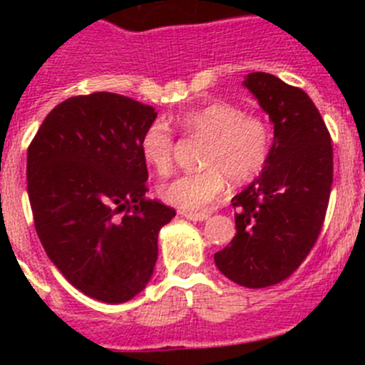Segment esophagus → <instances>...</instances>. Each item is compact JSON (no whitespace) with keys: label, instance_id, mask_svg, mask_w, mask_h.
I'll return each mask as SVG.
<instances>
[{"label":"esophagus","instance_id":"obj_1","mask_svg":"<svg viewBox=\"0 0 365 365\" xmlns=\"http://www.w3.org/2000/svg\"><path fill=\"white\" fill-rule=\"evenodd\" d=\"M180 215L185 217V219L194 220V222H201V220L208 219V213H190V212H180Z\"/></svg>","mask_w":365,"mask_h":365}]
</instances>
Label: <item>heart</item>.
I'll return each instance as SVG.
<instances>
[{
    "instance_id": "b5f03b06",
    "label": "heart",
    "mask_w": 365,
    "mask_h": 365,
    "mask_svg": "<svg viewBox=\"0 0 365 365\" xmlns=\"http://www.w3.org/2000/svg\"><path fill=\"white\" fill-rule=\"evenodd\" d=\"M180 130L203 139L196 173L176 176L159 187L164 203L182 212L200 213L224 194L230 180L244 185L256 178L267 165L272 152V128L264 118L244 113L227 101H212L175 118ZM175 138L162 121H153L143 132L139 152L148 168L168 175L173 165Z\"/></svg>"
}]
</instances>
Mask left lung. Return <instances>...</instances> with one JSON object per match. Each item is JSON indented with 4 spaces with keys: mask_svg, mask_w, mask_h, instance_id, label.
Masks as SVG:
<instances>
[{
    "mask_svg": "<svg viewBox=\"0 0 365 365\" xmlns=\"http://www.w3.org/2000/svg\"><path fill=\"white\" fill-rule=\"evenodd\" d=\"M245 88L274 123V145L259 178L231 200L237 235L215 252V264L245 288L288 279L314 247L334 180L330 132L304 90L264 72Z\"/></svg>",
    "mask_w": 365,
    "mask_h": 365,
    "instance_id": "8db88e82",
    "label": "left lung"
}]
</instances>
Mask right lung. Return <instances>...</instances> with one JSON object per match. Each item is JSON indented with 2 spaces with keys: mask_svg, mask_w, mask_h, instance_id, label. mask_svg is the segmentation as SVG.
<instances>
[{
  "mask_svg": "<svg viewBox=\"0 0 365 365\" xmlns=\"http://www.w3.org/2000/svg\"><path fill=\"white\" fill-rule=\"evenodd\" d=\"M155 118L123 95H77L47 114L28 148L36 235L70 284L106 304L145 289L160 227L176 215L146 197L139 141Z\"/></svg>",
  "mask_w": 365,
  "mask_h": 365,
  "instance_id": "right-lung-1",
  "label": "right lung"
}]
</instances>
